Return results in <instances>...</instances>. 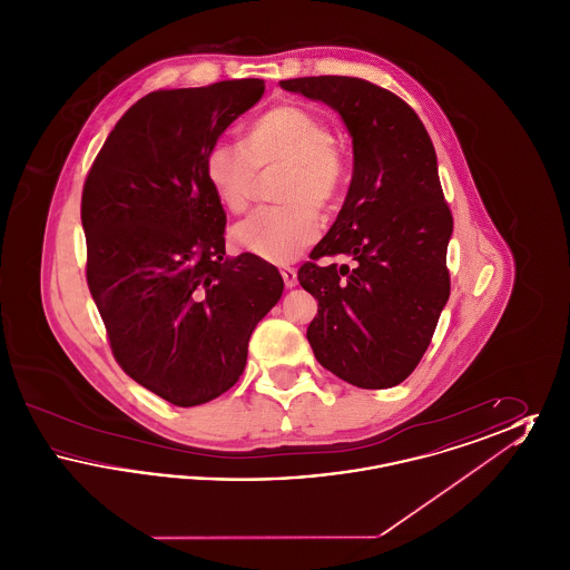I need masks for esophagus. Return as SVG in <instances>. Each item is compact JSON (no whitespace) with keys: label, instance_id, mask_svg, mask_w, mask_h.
<instances>
[{"label":"esophagus","instance_id":"34e87169","mask_svg":"<svg viewBox=\"0 0 570 570\" xmlns=\"http://www.w3.org/2000/svg\"><path fill=\"white\" fill-rule=\"evenodd\" d=\"M279 273H282V277H284V284H286V288H293V286H297V269H295V267L282 265V267H279Z\"/></svg>","mask_w":570,"mask_h":570}]
</instances>
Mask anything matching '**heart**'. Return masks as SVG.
Wrapping results in <instances>:
<instances>
[{
    "instance_id": "heart-1",
    "label": "heart",
    "mask_w": 570,
    "mask_h": 570,
    "mask_svg": "<svg viewBox=\"0 0 570 570\" xmlns=\"http://www.w3.org/2000/svg\"><path fill=\"white\" fill-rule=\"evenodd\" d=\"M284 164L279 207L261 209L233 228V242L269 263H288L321 235V214L333 209L346 184V158L321 115L298 105H277L245 126L242 145L216 142L205 177L228 214L249 207L256 168Z\"/></svg>"
}]
</instances>
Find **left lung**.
I'll list each match as a JSON object with an SVG mask.
<instances>
[{
    "instance_id": "1",
    "label": "left lung",
    "mask_w": 570,
    "mask_h": 570,
    "mask_svg": "<svg viewBox=\"0 0 570 570\" xmlns=\"http://www.w3.org/2000/svg\"><path fill=\"white\" fill-rule=\"evenodd\" d=\"M337 110L353 136V181L298 284L318 301L307 342L318 363L358 389H389L414 372L451 295L453 216L434 145L419 115L389 89L354 77L279 81ZM354 265L323 268L325 255Z\"/></svg>"
}]
</instances>
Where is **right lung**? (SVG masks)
<instances>
[{
    "instance_id": "1",
    "label": "right lung",
    "mask_w": 570,
    "mask_h": 570,
    "mask_svg": "<svg viewBox=\"0 0 570 570\" xmlns=\"http://www.w3.org/2000/svg\"><path fill=\"white\" fill-rule=\"evenodd\" d=\"M263 94L261 79L147 94L82 186L87 286L112 356L175 406L207 404L239 380L249 335L284 291L267 261L226 256V214L205 177L219 135Z\"/></svg>"
}]
</instances>
